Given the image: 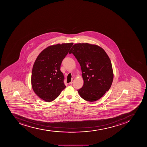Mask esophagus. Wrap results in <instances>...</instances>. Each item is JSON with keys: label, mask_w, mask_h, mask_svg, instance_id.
<instances>
[{"label": "esophagus", "mask_w": 147, "mask_h": 147, "mask_svg": "<svg viewBox=\"0 0 147 147\" xmlns=\"http://www.w3.org/2000/svg\"><path fill=\"white\" fill-rule=\"evenodd\" d=\"M74 78H72L71 79V81L69 83V84H72L73 83V81H74Z\"/></svg>", "instance_id": "1"}]
</instances>
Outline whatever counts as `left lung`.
I'll return each instance as SVG.
<instances>
[{"label": "left lung", "mask_w": 147, "mask_h": 147, "mask_svg": "<svg viewBox=\"0 0 147 147\" xmlns=\"http://www.w3.org/2000/svg\"><path fill=\"white\" fill-rule=\"evenodd\" d=\"M72 53L80 64L84 80L79 95L89 102L101 98L109 90L113 80L111 62L103 49L88 43L76 44Z\"/></svg>", "instance_id": "obj_1"}]
</instances>
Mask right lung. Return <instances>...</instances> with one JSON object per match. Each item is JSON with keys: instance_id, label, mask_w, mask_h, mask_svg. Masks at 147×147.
<instances>
[{"instance_id": "right-lung-1", "label": "right lung", "mask_w": 147, "mask_h": 147, "mask_svg": "<svg viewBox=\"0 0 147 147\" xmlns=\"http://www.w3.org/2000/svg\"><path fill=\"white\" fill-rule=\"evenodd\" d=\"M73 44L65 43L49 46L36 58L32 70L31 85L36 95L45 101L54 100L66 87L60 68Z\"/></svg>"}]
</instances>
